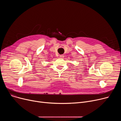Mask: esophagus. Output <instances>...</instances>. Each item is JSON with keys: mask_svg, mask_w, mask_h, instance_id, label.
I'll list each match as a JSON object with an SVG mask.
<instances>
[{"mask_svg": "<svg viewBox=\"0 0 121 121\" xmlns=\"http://www.w3.org/2000/svg\"><path fill=\"white\" fill-rule=\"evenodd\" d=\"M60 58H64V55H63V54L60 55Z\"/></svg>", "mask_w": 121, "mask_h": 121, "instance_id": "34e87169", "label": "esophagus"}]
</instances>
